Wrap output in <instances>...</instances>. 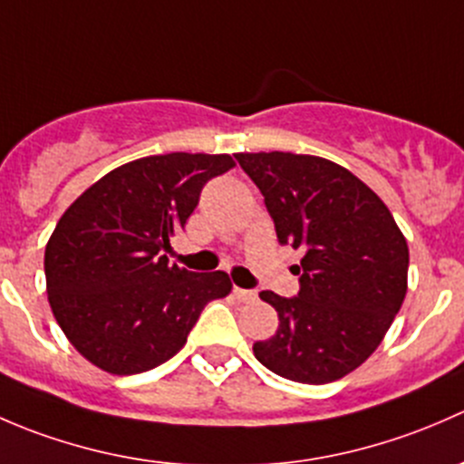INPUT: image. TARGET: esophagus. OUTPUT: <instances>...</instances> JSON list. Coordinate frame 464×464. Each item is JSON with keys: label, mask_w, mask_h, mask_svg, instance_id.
Masks as SVG:
<instances>
[{"label": "esophagus", "mask_w": 464, "mask_h": 464, "mask_svg": "<svg viewBox=\"0 0 464 464\" xmlns=\"http://www.w3.org/2000/svg\"><path fill=\"white\" fill-rule=\"evenodd\" d=\"M233 294H236V298L240 303H251L256 301V292H251V289H242V287H233Z\"/></svg>", "instance_id": "1"}]
</instances>
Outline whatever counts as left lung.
I'll use <instances>...</instances> for the list:
<instances>
[{"label": "left lung", "instance_id": "1", "mask_svg": "<svg viewBox=\"0 0 464 464\" xmlns=\"http://www.w3.org/2000/svg\"><path fill=\"white\" fill-rule=\"evenodd\" d=\"M280 245L303 249L296 296L260 292L278 330L254 354L276 375L327 383L362 366L406 296L409 246L386 204L345 168L310 154H236Z\"/></svg>", "mask_w": 464, "mask_h": 464}]
</instances>
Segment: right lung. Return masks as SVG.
I'll return each mask as SVG.
<instances>
[{
    "label": "right lung",
    "mask_w": 464,
    "mask_h": 464,
    "mask_svg": "<svg viewBox=\"0 0 464 464\" xmlns=\"http://www.w3.org/2000/svg\"><path fill=\"white\" fill-rule=\"evenodd\" d=\"M228 154L170 152L107 172L76 199L44 251L46 294L73 348L111 375H137L184 348L210 301L231 292L224 271L168 265L163 251L186 227Z\"/></svg>",
    "instance_id": "add662e5"
}]
</instances>
